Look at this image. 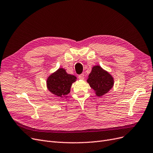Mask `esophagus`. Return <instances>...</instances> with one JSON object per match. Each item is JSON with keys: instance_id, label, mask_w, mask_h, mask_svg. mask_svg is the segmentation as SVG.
<instances>
[{"instance_id": "1", "label": "esophagus", "mask_w": 153, "mask_h": 153, "mask_svg": "<svg viewBox=\"0 0 153 153\" xmlns=\"http://www.w3.org/2000/svg\"><path fill=\"white\" fill-rule=\"evenodd\" d=\"M84 78H85V76H84L83 73H82V74H80V75H78V78L80 79V80H83Z\"/></svg>"}]
</instances>
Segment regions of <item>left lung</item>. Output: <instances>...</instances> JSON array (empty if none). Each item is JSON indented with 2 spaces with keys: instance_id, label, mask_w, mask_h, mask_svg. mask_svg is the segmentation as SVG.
Wrapping results in <instances>:
<instances>
[{
  "instance_id": "left-lung-1",
  "label": "left lung",
  "mask_w": 153,
  "mask_h": 153,
  "mask_svg": "<svg viewBox=\"0 0 153 153\" xmlns=\"http://www.w3.org/2000/svg\"><path fill=\"white\" fill-rule=\"evenodd\" d=\"M87 82L98 97L108 93L114 85L112 75L99 65L92 67Z\"/></svg>"
}]
</instances>
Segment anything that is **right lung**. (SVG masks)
<instances>
[{"mask_svg":"<svg viewBox=\"0 0 153 153\" xmlns=\"http://www.w3.org/2000/svg\"><path fill=\"white\" fill-rule=\"evenodd\" d=\"M76 79L75 75L68 74L65 69L61 68L47 78V87L55 96L66 98L68 94L70 92L72 83L76 82Z\"/></svg>","mask_w":153,"mask_h":153,"instance_id":"obj_1","label":"right lung"}]
</instances>
